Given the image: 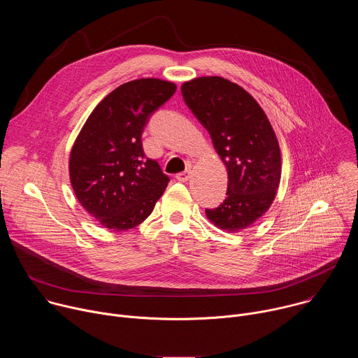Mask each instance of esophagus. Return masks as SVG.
Here are the masks:
<instances>
[{
  "mask_svg": "<svg viewBox=\"0 0 358 358\" xmlns=\"http://www.w3.org/2000/svg\"><path fill=\"white\" fill-rule=\"evenodd\" d=\"M189 177H191V171H189V170H187V171H182V173L177 174V180H178V181H181V182L188 181V180H189Z\"/></svg>",
  "mask_w": 358,
  "mask_h": 358,
  "instance_id": "1",
  "label": "esophagus"
}]
</instances>
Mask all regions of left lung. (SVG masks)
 I'll list each match as a JSON object with an SVG mask.
<instances>
[{"label":"left lung","mask_w":358,"mask_h":358,"mask_svg":"<svg viewBox=\"0 0 358 358\" xmlns=\"http://www.w3.org/2000/svg\"><path fill=\"white\" fill-rule=\"evenodd\" d=\"M181 93L228 173L225 201L206 215L217 228L239 232L271 208L280 184L282 157L273 127L253 96L225 78L191 79L181 85Z\"/></svg>","instance_id":"1"}]
</instances>
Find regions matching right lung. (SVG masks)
Wrapping results in <instances>:
<instances>
[{"mask_svg":"<svg viewBox=\"0 0 358 358\" xmlns=\"http://www.w3.org/2000/svg\"><path fill=\"white\" fill-rule=\"evenodd\" d=\"M173 82L141 78L120 85L93 109L69 155L80 206L112 231H127L155 210L170 178L145 159L141 133L150 115L174 94Z\"/></svg>","mask_w":358,"mask_h":358,"instance_id":"right-lung-1","label":"right lung"}]
</instances>
